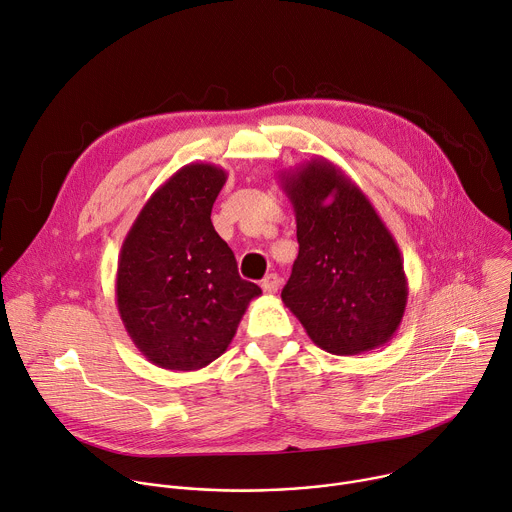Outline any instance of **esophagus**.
<instances>
[{
    "mask_svg": "<svg viewBox=\"0 0 512 512\" xmlns=\"http://www.w3.org/2000/svg\"><path fill=\"white\" fill-rule=\"evenodd\" d=\"M261 288H263V292H265V294H275V292H277V288H280V280H277V275H275V273H269V275H265V277H263Z\"/></svg>",
    "mask_w": 512,
    "mask_h": 512,
    "instance_id": "esophagus-1",
    "label": "esophagus"
}]
</instances>
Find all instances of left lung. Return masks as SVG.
I'll return each mask as SVG.
<instances>
[{
  "instance_id": "8db88e82",
  "label": "left lung",
  "mask_w": 512,
  "mask_h": 512,
  "mask_svg": "<svg viewBox=\"0 0 512 512\" xmlns=\"http://www.w3.org/2000/svg\"><path fill=\"white\" fill-rule=\"evenodd\" d=\"M280 181L300 245L284 304L312 343L333 355L386 345L402 322L408 284L400 249L376 208L322 157L282 171Z\"/></svg>"
}]
</instances>
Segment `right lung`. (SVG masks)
<instances>
[{
	"label": "right lung",
	"mask_w": 512,
	"mask_h": 512,
	"mask_svg": "<svg viewBox=\"0 0 512 512\" xmlns=\"http://www.w3.org/2000/svg\"><path fill=\"white\" fill-rule=\"evenodd\" d=\"M226 171L190 163L138 212L122 243L116 304L124 329L151 363L194 371L220 357L261 288L239 275L210 214Z\"/></svg>",
	"instance_id": "add662e5"
}]
</instances>
